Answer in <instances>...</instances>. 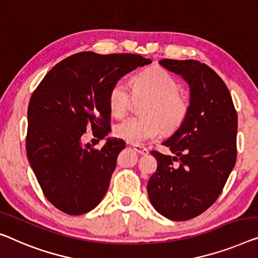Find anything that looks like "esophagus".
I'll use <instances>...</instances> for the list:
<instances>
[{"label": "esophagus", "instance_id": "34e87169", "mask_svg": "<svg viewBox=\"0 0 258 258\" xmlns=\"http://www.w3.org/2000/svg\"><path fill=\"white\" fill-rule=\"evenodd\" d=\"M133 149L138 154H140V155H147L148 154V149L146 147H142V146H133Z\"/></svg>", "mask_w": 258, "mask_h": 258}]
</instances>
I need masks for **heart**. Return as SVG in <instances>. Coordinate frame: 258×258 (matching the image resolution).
Instances as JSON below:
<instances>
[{"instance_id": "1", "label": "heart", "mask_w": 258, "mask_h": 258, "mask_svg": "<svg viewBox=\"0 0 258 258\" xmlns=\"http://www.w3.org/2000/svg\"><path fill=\"white\" fill-rule=\"evenodd\" d=\"M136 95L151 97L145 106V118H130L114 127V134L131 145H141L156 139L163 132L178 128L189 111V102L179 94V84L162 68H149L133 81ZM132 92L124 81H117L109 94L111 113L122 118L132 106Z\"/></svg>"}]
</instances>
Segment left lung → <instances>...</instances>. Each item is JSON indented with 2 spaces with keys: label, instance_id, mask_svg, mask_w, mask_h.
<instances>
[{
  "label": "left lung",
  "instance_id": "1",
  "mask_svg": "<svg viewBox=\"0 0 258 258\" xmlns=\"http://www.w3.org/2000/svg\"><path fill=\"white\" fill-rule=\"evenodd\" d=\"M160 64L189 84L186 118L162 142L174 156L156 151L157 169L147 184L149 201L170 220L202 214L217 201L236 162L237 114L224 81L196 60L163 59Z\"/></svg>",
  "mask_w": 258,
  "mask_h": 258
}]
</instances>
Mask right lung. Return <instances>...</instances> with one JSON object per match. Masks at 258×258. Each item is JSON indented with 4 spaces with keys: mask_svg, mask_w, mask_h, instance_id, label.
<instances>
[{
    "mask_svg": "<svg viewBox=\"0 0 258 258\" xmlns=\"http://www.w3.org/2000/svg\"><path fill=\"white\" fill-rule=\"evenodd\" d=\"M152 61L139 54L81 52L55 64L31 96L26 154L45 197L71 215L89 212L110 185L125 141L106 138L101 149L82 145L110 133L109 94L120 78Z\"/></svg>",
    "mask_w": 258,
    "mask_h": 258,
    "instance_id": "add662e5",
    "label": "right lung"
}]
</instances>
